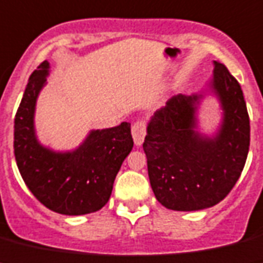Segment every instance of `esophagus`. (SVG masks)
Wrapping results in <instances>:
<instances>
[{
    "mask_svg": "<svg viewBox=\"0 0 263 263\" xmlns=\"http://www.w3.org/2000/svg\"><path fill=\"white\" fill-rule=\"evenodd\" d=\"M132 136H133L134 143L137 146H141L145 140V136H146V123L143 121H137L133 123L132 126Z\"/></svg>",
    "mask_w": 263,
    "mask_h": 263,
    "instance_id": "1",
    "label": "esophagus"
}]
</instances>
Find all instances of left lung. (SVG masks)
I'll return each instance as SVG.
<instances>
[{"label":"left lung","instance_id":"1","mask_svg":"<svg viewBox=\"0 0 263 263\" xmlns=\"http://www.w3.org/2000/svg\"><path fill=\"white\" fill-rule=\"evenodd\" d=\"M210 90L223 118L214 137L197 132L203 94L174 96L147 123L143 150L157 201L177 212L212 208L228 196L243 170L250 145V121L238 81L214 61Z\"/></svg>","mask_w":263,"mask_h":263}]
</instances>
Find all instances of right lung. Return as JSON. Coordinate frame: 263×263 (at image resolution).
<instances>
[{"label":"right lung","mask_w":263,"mask_h":263,"mask_svg":"<svg viewBox=\"0 0 263 263\" xmlns=\"http://www.w3.org/2000/svg\"><path fill=\"white\" fill-rule=\"evenodd\" d=\"M49 62L31 73L14 118V156L24 182L42 205L65 215L94 213L107 203L117 173L133 149L130 123L91 130L71 152L38 142L34 111L46 84Z\"/></svg>","instance_id":"right-lung-1"}]
</instances>
